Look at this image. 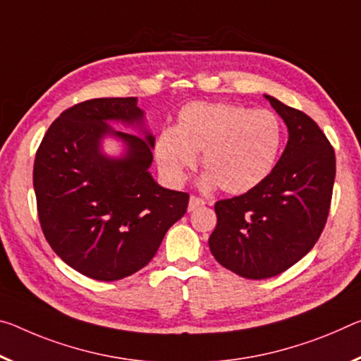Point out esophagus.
Segmentation results:
<instances>
[{"label":"esophagus","instance_id":"esophagus-1","mask_svg":"<svg viewBox=\"0 0 361 361\" xmlns=\"http://www.w3.org/2000/svg\"><path fill=\"white\" fill-rule=\"evenodd\" d=\"M204 204H205L204 199L197 197V196H191V197H190V204H188V210L192 212V210H196V209H199V207H202Z\"/></svg>","mask_w":361,"mask_h":361}]
</instances>
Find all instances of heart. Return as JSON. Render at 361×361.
Here are the masks:
<instances>
[{
  "mask_svg": "<svg viewBox=\"0 0 361 361\" xmlns=\"http://www.w3.org/2000/svg\"><path fill=\"white\" fill-rule=\"evenodd\" d=\"M281 125L270 111L228 104L191 102L181 109L175 127L164 128L154 145L165 178L180 185L202 151L204 188L221 186L243 194L270 175L281 147Z\"/></svg>",
  "mask_w": 361,
  "mask_h": 361,
  "instance_id": "b5f03b06",
  "label": "heart"
}]
</instances>
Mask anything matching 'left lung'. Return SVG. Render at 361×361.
<instances>
[{"mask_svg": "<svg viewBox=\"0 0 361 361\" xmlns=\"http://www.w3.org/2000/svg\"><path fill=\"white\" fill-rule=\"evenodd\" d=\"M265 98L288 127V145L259 186L215 204L209 238L215 260L247 279L276 276L310 252L328 220L336 176L334 149L317 122Z\"/></svg>", "mask_w": 361, "mask_h": 361, "instance_id": "8db88e82", "label": "left lung"}]
</instances>
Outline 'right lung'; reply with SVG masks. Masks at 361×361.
<instances>
[{"instance_id": "obj_1", "label": "right lung", "mask_w": 361, "mask_h": 361, "mask_svg": "<svg viewBox=\"0 0 361 361\" xmlns=\"http://www.w3.org/2000/svg\"><path fill=\"white\" fill-rule=\"evenodd\" d=\"M109 121L140 128L143 138L116 132ZM106 135L124 142L122 158L102 152ZM154 141L136 98L80 102L48 128L33 165L38 219L73 270L98 281L130 276L186 214L190 194L162 188L149 173Z\"/></svg>"}]
</instances>
